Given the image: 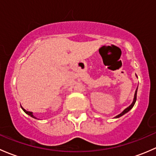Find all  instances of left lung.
I'll return each mask as SVG.
<instances>
[{"instance_id":"left-lung-1","label":"left lung","mask_w":156,"mask_h":156,"mask_svg":"<svg viewBox=\"0 0 156 156\" xmlns=\"http://www.w3.org/2000/svg\"><path fill=\"white\" fill-rule=\"evenodd\" d=\"M137 90H136V91H135V94H134V101H133L132 104H131V105L129 106V107H127V108L126 109V110H123V111L121 113H120V114H119V115H116V116H115V118H119V117H121L122 115H124V114L127 113H128V111H129L130 110H131V109H132V107H134V104H135V102H136V100H137Z\"/></svg>"}]
</instances>
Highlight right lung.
Instances as JSON below:
<instances>
[{
	"label": "right lung",
	"mask_w": 156,
	"mask_h": 156,
	"mask_svg": "<svg viewBox=\"0 0 156 156\" xmlns=\"http://www.w3.org/2000/svg\"><path fill=\"white\" fill-rule=\"evenodd\" d=\"M22 110H24V112H25V113H26V114H28V115H30V116H31V117H33V118L36 119V117H35V116H34V115H33V113H32V112H29V111H27V110H25V109H24V108H22Z\"/></svg>",
	"instance_id": "obj_1"
}]
</instances>
